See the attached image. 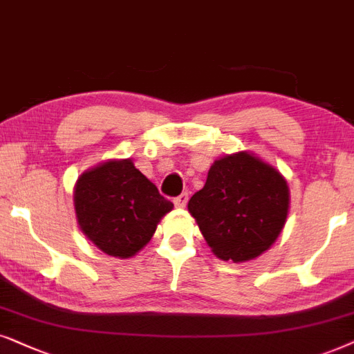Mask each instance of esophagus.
I'll return each mask as SVG.
<instances>
[{"mask_svg": "<svg viewBox=\"0 0 354 354\" xmlns=\"http://www.w3.org/2000/svg\"><path fill=\"white\" fill-rule=\"evenodd\" d=\"M187 199H189V194H187V192H183V194L174 197L173 202L176 207H185L187 204Z\"/></svg>", "mask_w": 354, "mask_h": 354, "instance_id": "esophagus-1", "label": "esophagus"}]
</instances>
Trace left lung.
I'll return each mask as SVG.
<instances>
[{
  "label": "left lung",
  "mask_w": 354,
  "mask_h": 354,
  "mask_svg": "<svg viewBox=\"0 0 354 354\" xmlns=\"http://www.w3.org/2000/svg\"><path fill=\"white\" fill-rule=\"evenodd\" d=\"M288 207L285 178L249 152L215 160L205 186L187 204L215 256L233 262L267 251L283 230Z\"/></svg>",
  "instance_id": "1"
}]
</instances>
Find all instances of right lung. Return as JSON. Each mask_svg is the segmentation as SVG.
<instances>
[{"instance_id":"right-lung-1","label":"right lung","mask_w":354,"mask_h":354,"mask_svg":"<svg viewBox=\"0 0 354 354\" xmlns=\"http://www.w3.org/2000/svg\"><path fill=\"white\" fill-rule=\"evenodd\" d=\"M74 209L82 233L100 251L126 259L150 241L173 204L126 158L82 173L74 187Z\"/></svg>"}]
</instances>
